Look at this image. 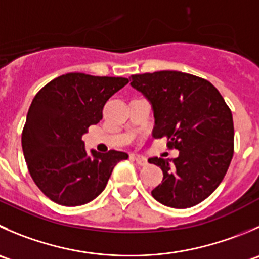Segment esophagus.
<instances>
[{
  "label": "esophagus",
  "instance_id": "obj_1",
  "mask_svg": "<svg viewBox=\"0 0 259 259\" xmlns=\"http://www.w3.org/2000/svg\"><path fill=\"white\" fill-rule=\"evenodd\" d=\"M130 158H132L133 160H135V162H137L139 165L147 164V158L143 157V155H140V154H132L130 155Z\"/></svg>",
  "mask_w": 259,
  "mask_h": 259
}]
</instances>
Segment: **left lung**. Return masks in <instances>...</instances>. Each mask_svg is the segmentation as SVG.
Masks as SVG:
<instances>
[{
    "label": "left lung",
    "instance_id": "left-lung-1",
    "mask_svg": "<svg viewBox=\"0 0 259 259\" xmlns=\"http://www.w3.org/2000/svg\"><path fill=\"white\" fill-rule=\"evenodd\" d=\"M130 84L152 105L153 137H167L168 147L180 152L173 159H148L163 172L152 196L175 209L200 204L217 190L232 162V111L209 81L183 72L134 74Z\"/></svg>",
    "mask_w": 259,
    "mask_h": 259
}]
</instances>
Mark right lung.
I'll return each instance as SVG.
<instances>
[{
	"mask_svg": "<svg viewBox=\"0 0 259 259\" xmlns=\"http://www.w3.org/2000/svg\"><path fill=\"white\" fill-rule=\"evenodd\" d=\"M122 77L67 73L32 100L22 130V152L35 185L63 206H79L105 190L115 165L129 155L87 153L84 133L102 119L107 100L127 84Z\"/></svg>",
	"mask_w": 259,
	"mask_h": 259,
	"instance_id": "1",
	"label": "right lung"
}]
</instances>
